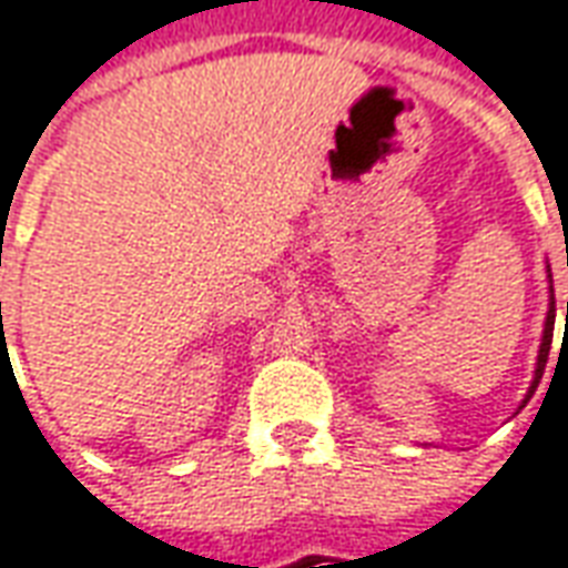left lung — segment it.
Returning <instances> with one entry per match:
<instances>
[{"label": "left lung", "mask_w": 568, "mask_h": 568, "mask_svg": "<svg viewBox=\"0 0 568 568\" xmlns=\"http://www.w3.org/2000/svg\"><path fill=\"white\" fill-rule=\"evenodd\" d=\"M547 292H550V304H547V316H545V332H541V347H538V363H535V378L529 384V394L523 403H529L535 394V387H538V381L545 375L547 366V353H550V341H554V320H557V307H554V280H550V267H547ZM566 328H568V301H566Z\"/></svg>", "instance_id": "obj_1"}]
</instances>
